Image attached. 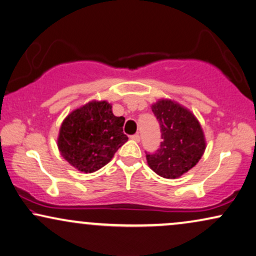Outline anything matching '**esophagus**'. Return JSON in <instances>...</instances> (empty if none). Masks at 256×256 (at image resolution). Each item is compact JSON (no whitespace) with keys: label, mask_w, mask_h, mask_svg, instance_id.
I'll use <instances>...</instances> for the list:
<instances>
[{"label":"esophagus","mask_w":256,"mask_h":256,"mask_svg":"<svg viewBox=\"0 0 256 256\" xmlns=\"http://www.w3.org/2000/svg\"><path fill=\"white\" fill-rule=\"evenodd\" d=\"M131 139H132V140L139 142H140V136H139V134H134V136H131Z\"/></svg>","instance_id":"esophagus-1"}]
</instances>
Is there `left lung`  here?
Segmentation results:
<instances>
[{
    "instance_id": "obj_1",
    "label": "left lung",
    "mask_w": 256,
    "mask_h": 256,
    "mask_svg": "<svg viewBox=\"0 0 256 256\" xmlns=\"http://www.w3.org/2000/svg\"><path fill=\"white\" fill-rule=\"evenodd\" d=\"M162 131L160 148L146 154L150 168L166 179H176L196 165L206 150L202 128L188 108L168 98L151 105Z\"/></svg>"
}]
</instances>
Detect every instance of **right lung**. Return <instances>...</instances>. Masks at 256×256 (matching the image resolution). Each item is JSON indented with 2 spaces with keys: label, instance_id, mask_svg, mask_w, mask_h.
<instances>
[{
  "label": "right lung",
  "instance_id": "1",
  "mask_svg": "<svg viewBox=\"0 0 256 256\" xmlns=\"http://www.w3.org/2000/svg\"><path fill=\"white\" fill-rule=\"evenodd\" d=\"M125 118L116 117L106 100H90L64 118L57 146L60 156L83 173L106 165L128 142L122 132Z\"/></svg>",
  "mask_w": 256,
  "mask_h": 256
}]
</instances>
